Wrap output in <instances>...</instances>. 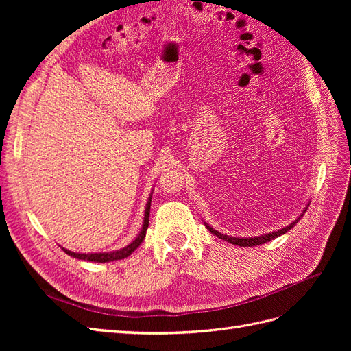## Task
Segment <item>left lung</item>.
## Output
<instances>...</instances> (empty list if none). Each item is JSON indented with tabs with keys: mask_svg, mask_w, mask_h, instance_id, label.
Returning a JSON list of instances; mask_svg holds the SVG:
<instances>
[{
	"mask_svg": "<svg viewBox=\"0 0 351 351\" xmlns=\"http://www.w3.org/2000/svg\"><path fill=\"white\" fill-rule=\"evenodd\" d=\"M307 206H309V205H307ZM307 206L303 209V212L300 214V217H297V219H295V221H293L290 226H287V227H284V228H281V230H277V231L268 232V234L258 236V237H231V236L222 234V232H219V231L214 230V228H212L209 224H206V222H205V226H206V228L212 232V234H215L217 237H219V239H222V240H226V241H228V243H231V244H237V246L252 247V246H258V244L268 243V241H271V240H274V239H277V237H280V236L285 234L287 231H290V230L297 224V222H299V221L302 219V217H303V214L306 212Z\"/></svg>",
	"mask_w": 351,
	"mask_h": 351,
	"instance_id": "8db88e82",
	"label": "left lung"
}]
</instances>
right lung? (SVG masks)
Listing matches in <instances>:
<instances>
[{"label":"right lung","mask_w":351,"mask_h":351,"mask_svg":"<svg viewBox=\"0 0 351 351\" xmlns=\"http://www.w3.org/2000/svg\"><path fill=\"white\" fill-rule=\"evenodd\" d=\"M151 199H152V195L149 196V199H147V204H146V208H145V217H143V224H142V230L139 234H137V237L130 243L127 244L125 247L120 249V250H112V252H104V253H76V252H71V250H67L64 247H61L62 250H64L69 256L74 258V259H82V261H89V262H101V263H105V262H112V261H120V259H124L127 256H130V254L141 246L142 241L145 240V236H146V230H147V226H149V212H151Z\"/></svg>","instance_id":"add662e5"}]
</instances>
